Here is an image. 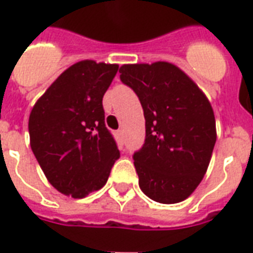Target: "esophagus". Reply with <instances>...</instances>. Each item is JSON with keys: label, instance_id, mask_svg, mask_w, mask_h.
<instances>
[{"label": "esophagus", "instance_id": "esophagus-1", "mask_svg": "<svg viewBox=\"0 0 253 253\" xmlns=\"http://www.w3.org/2000/svg\"><path fill=\"white\" fill-rule=\"evenodd\" d=\"M116 137L119 138V139H123V131H122V130H118V131H116Z\"/></svg>", "mask_w": 253, "mask_h": 253}]
</instances>
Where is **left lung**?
Here are the masks:
<instances>
[{
  "label": "left lung",
  "instance_id": "left-lung-1",
  "mask_svg": "<svg viewBox=\"0 0 253 253\" xmlns=\"http://www.w3.org/2000/svg\"><path fill=\"white\" fill-rule=\"evenodd\" d=\"M119 73L145 116V142L132 154L141 190L160 203L184 201L203 179L215 145L211 105L172 63L123 65Z\"/></svg>",
  "mask_w": 253,
  "mask_h": 253
}]
</instances>
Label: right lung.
Wrapping results in <instances>:
<instances>
[{
    "instance_id": "right-lung-1",
    "label": "right lung",
    "mask_w": 253,
    "mask_h": 253,
    "mask_svg": "<svg viewBox=\"0 0 253 253\" xmlns=\"http://www.w3.org/2000/svg\"><path fill=\"white\" fill-rule=\"evenodd\" d=\"M118 69L94 61L74 63L31 111V149L47 180L65 195L85 198L100 190L121 157L103 108Z\"/></svg>"
}]
</instances>
